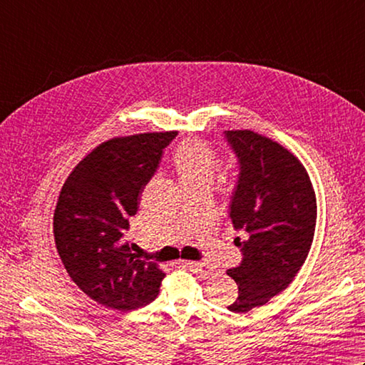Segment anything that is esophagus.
Listing matches in <instances>:
<instances>
[{"label": "esophagus", "instance_id": "esophagus-1", "mask_svg": "<svg viewBox=\"0 0 365 365\" xmlns=\"http://www.w3.org/2000/svg\"><path fill=\"white\" fill-rule=\"evenodd\" d=\"M183 263H185V267L190 268L191 271H195V273H199L202 277H210L213 274V269L208 265H205V263H202V262H190L188 260V262H183Z\"/></svg>", "mask_w": 365, "mask_h": 365}]
</instances>
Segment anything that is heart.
Here are the masks:
<instances>
[{
  "label": "heart",
  "mask_w": 365,
  "mask_h": 365,
  "mask_svg": "<svg viewBox=\"0 0 365 365\" xmlns=\"http://www.w3.org/2000/svg\"><path fill=\"white\" fill-rule=\"evenodd\" d=\"M174 166L182 185L202 183L212 187L220 169L218 155L202 141H185L174 153Z\"/></svg>",
  "instance_id": "1"
}]
</instances>
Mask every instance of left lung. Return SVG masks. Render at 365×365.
<instances>
[{"label":"left lung","mask_w":365,"mask_h":365,"mask_svg":"<svg viewBox=\"0 0 365 365\" xmlns=\"http://www.w3.org/2000/svg\"><path fill=\"white\" fill-rule=\"evenodd\" d=\"M238 158L229 218L243 234V259L227 271L238 298L227 309L245 314L285 290L311 250L317 199L301 161L273 139L251 130L224 131Z\"/></svg>","instance_id":"obj_1"}]
</instances>
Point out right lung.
<instances>
[{
  "instance_id": "right-lung-1",
  "label": "right lung",
  "mask_w": 365,
  "mask_h": 365,
  "mask_svg": "<svg viewBox=\"0 0 365 365\" xmlns=\"http://www.w3.org/2000/svg\"><path fill=\"white\" fill-rule=\"evenodd\" d=\"M177 131L113 138L67 177L53 216L54 242L68 276L91 299L120 312L157 298L165 273L123 240L139 196Z\"/></svg>"
}]
</instances>
